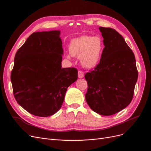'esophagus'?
<instances>
[{"instance_id":"1","label":"esophagus","mask_w":151,"mask_h":151,"mask_svg":"<svg viewBox=\"0 0 151 151\" xmlns=\"http://www.w3.org/2000/svg\"><path fill=\"white\" fill-rule=\"evenodd\" d=\"M84 77V72H83L82 71H78V78H82Z\"/></svg>"}]
</instances>
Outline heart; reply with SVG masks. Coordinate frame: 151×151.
Here are the masks:
<instances>
[{"instance_id": "heart-1", "label": "heart", "mask_w": 151, "mask_h": 151, "mask_svg": "<svg viewBox=\"0 0 151 151\" xmlns=\"http://www.w3.org/2000/svg\"><path fill=\"white\" fill-rule=\"evenodd\" d=\"M104 48L103 38L99 36L91 35L72 39L68 47L70 55L80 57L81 64L86 68H93L98 65Z\"/></svg>"}]
</instances>
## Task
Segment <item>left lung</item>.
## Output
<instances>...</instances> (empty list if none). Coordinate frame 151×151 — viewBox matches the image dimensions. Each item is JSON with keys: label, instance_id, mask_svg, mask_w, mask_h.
Listing matches in <instances>:
<instances>
[{"label": "left lung", "instance_id": "obj_1", "mask_svg": "<svg viewBox=\"0 0 151 151\" xmlns=\"http://www.w3.org/2000/svg\"><path fill=\"white\" fill-rule=\"evenodd\" d=\"M104 48L98 65L88 72L86 101L101 115L119 112L131 102L138 77L134 54L124 38L111 28L100 27Z\"/></svg>", "mask_w": 151, "mask_h": 151}]
</instances>
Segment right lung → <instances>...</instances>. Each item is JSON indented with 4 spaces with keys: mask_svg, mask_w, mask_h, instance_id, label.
<instances>
[{
    "mask_svg": "<svg viewBox=\"0 0 151 151\" xmlns=\"http://www.w3.org/2000/svg\"><path fill=\"white\" fill-rule=\"evenodd\" d=\"M60 33H33L14 58L10 76L14 97L24 109L37 116L57 113L67 88L78 78L76 68H61L63 50Z\"/></svg>",
    "mask_w": 151,
    "mask_h": 151,
    "instance_id": "add662e5",
    "label": "right lung"
}]
</instances>
